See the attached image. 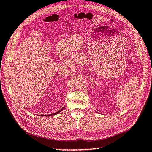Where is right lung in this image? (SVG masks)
Masks as SVG:
<instances>
[{"label":"right lung","mask_w":152,"mask_h":152,"mask_svg":"<svg viewBox=\"0 0 152 152\" xmlns=\"http://www.w3.org/2000/svg\"><path fill=\"white\" fill-rule=\"evenodd\" d=\"M63 109H64V108H62L61 110H60L59 111H58V112H56V113H54V114H48V115H41V116H51V115H56V114H59L60 112H61L62 110H63Z\"/></svg>","instance_id":"obj_1"}]
</instances>
